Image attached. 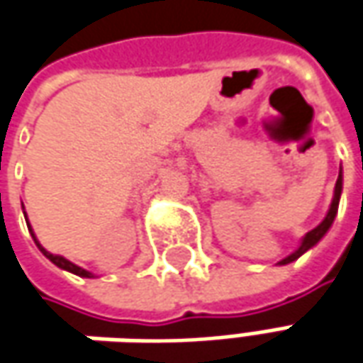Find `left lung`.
<instances>
[{"label": "left lung", "instance_id": "left-lung-1", "mask_svg": "<svg viewBox=\"0 0 363 363\" xmlns=\"http://www.w3.org/2000/svg\"><path fill=\"white\" fill-rule=\"evenodd\" d=\"M342 191H344V174H342V169H340V177H337V182H335V189H333V199H331V205H330V211H328V215L323 217V220L319 223L315 229H311L309 233H306V237L301 239L299 247L295 249L291 255H287L285 259H281L277 265L294 263L295 259H299V257L303 255V253H307L311 247H315V245L325 237V233L330 231V227L333 225V220H335V215H337V206H340V196H342Z\"/></svg>", "mask_w": 363, "mask_h": 363}]
</instances>
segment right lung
<instances>
[{
	"label": "right lung",
	"instance_id": "1",
	"mask_svg": "<svg viewBox=\"0 0 363 363\" xmlns=\"http://www.w3.org/2000/svg\"><path fill=\"white\" fill-rule=\"evenodd\" d=\"M23 215H26V211H23ZM26 223H28V229H30V233H32L33 241H35V245H38V249H40V251L44 253V257H48V259H50V261H52V263H54L56 267L64 269V271H69V273H74V275H78V277H88V279H90V277H96L92 271H86V269L78 267L76 263H72V261H68L66 257L54 255V253H50L48 249H44V247H42V243L38 241V237H35V233H33L32 225H30V220H28V217H26Z\"/></svg>",
	"mask_w": 363,
	"mask_h": 363
}]
</instances>
